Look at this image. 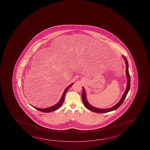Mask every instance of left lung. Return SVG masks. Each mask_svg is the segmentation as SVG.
Masks as SVG:
<instances>
[{"mask_svg": "<svg viewBox=\"0 0 150 150\" xmlns=\"http://www.w3.org/2000/svg\"><path fill=\"white\" fill-rule=\"evenodd\" d=\"M122 57L124 59L125 61V64H126V71H125V72H126V76H127V77L128 81H127V88H126L125 93H124L123 95L122 98H121L120 101L118 102V103H117L115 106H113V107H111V108H108V109H99V108H96V107H94L93 106H91L88 102V101L87 100V98H86L85 91V89L83 88V93H82V95H81L82 101H83V105L85 106V107L87 109H88V110L91 111L96 112V113H106V112H110V111H112L116 110L117 109H118L122 105V103H123V101L125 100V97H126V96L127 95L130 89V82H131L130 74H129V72L128 62L127 61V59H126V57L125 56H122Z\"/></svg>", "mask_w": 150, "mask_h": 150, "instance_id": "1", "label": "left lung"}]
</instances>
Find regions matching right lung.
<instances>
[{
  "label": "right lung",
  "instance_id": "obj_1",
  "mask_svg": "<svg viewBox=\"0 0 150 150\" xmlns=\"http://www.w3.org/2000/svg\"><path fill=\"white\" fill-rule=\"evenodd\" d=\"M73 83H71L70 85H69V86L67 87V88L64 90L63 93V95H62V96L61 98L59 101L56 105H55L54 106H51V107H50L49 108H43V109L37 108V107H33V108H35V109H37L38 110L40 111L43 112H52V111H54L57 110L58 109H59V108L61 107V106L63 105V103H64V97H65V96L66 93H67V90L73 85Z\"/></svg>",
  "mask_w": 150,
  "mask_h": 150
}]
</instances>
